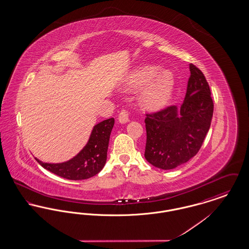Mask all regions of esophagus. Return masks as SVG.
I'll return each mask as SVG.
<instances>
[{
    "label": "esophagus",
    "instance_id": "obj_1",
    "mask_svg": "<svg viewBox=\"0 0 249 249\" xmlns=\"http://www.w3.org/2000/svg\"><path fill=\"white\" fill-rule=\"evenodd\" d=\"M119 121L124 124L129 121V111L127 109H122L119 115Z\"/></svg>",
    "mask_w": 249,
    "mask_h": 249
}]
</instances>
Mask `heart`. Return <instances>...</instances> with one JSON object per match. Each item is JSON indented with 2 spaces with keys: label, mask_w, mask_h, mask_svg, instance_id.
<instances>
[{
  "label": "heart",
  "mask_w": 249,
  "mask_h": 249,
  "mask_svg": "<svg viewBox=\"0 0 249 249\" xmlns=\"http://www.w3.org/2000/svg\"><path fill=\"white\" fill-rule=\"evenodd\" d=\"M154 65H146L133 71L127 82L128 89H138L145 84L140 101L142 106L152 111L160 110L170 102L174 90L175 80L172 72L160 71Z\"/></svg>",
  "instance_id": "b5f03b06"
}]
</instances>
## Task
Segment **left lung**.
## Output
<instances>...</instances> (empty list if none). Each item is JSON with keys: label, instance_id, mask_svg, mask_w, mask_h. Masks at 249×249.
Here are the masks:
<instances>
[{"label": "left lung", "instance_id": "8db88e82", "mask_svg": "<svg viewBox=\"0 0 249 249\" xmlns=\"http://www.w3.org/2000/svg\"><path fill=\"white\" fill-rule=\"evenodd\" d=\"M181 107H166L146 114L144 119V158L160 169L171 170L188 162L200 150L211 125L213 104L209 85L202 71L192 63Z\"/></svg>", "mask_w": 249, "mask_h": 249}]
</instances>
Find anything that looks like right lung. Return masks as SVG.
Masks as SVG:
<instances>
[{
	"label": "right lung",
	"instance_id": "obj_1",
	"mask_svg": "<svg viewBox=\"0 0 249 249\" xmlns=\"http://www.w3.org/2000/svg\"><path fill=\"white\" fill-rule=\"evenodd\" d=\"M115 119H106L95 125L83 149L71 160L61 163H47L36 159L49 172L69 180H83L100 173L107 162V149Z\"/></svg>",
	"mask_w": 249,
	"mask_h": 249
}]
</instances>
